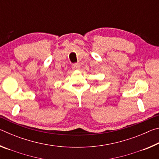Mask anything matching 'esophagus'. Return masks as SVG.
Segmentation results:
<instances>
[{"mask_svg": "<svg viewBox=\"0 0 159 159\" xmlns=\"http://www.w3.org/2000/svg\"><path fill=\"white\" fill-rule=\"evenodd\" d=\"M80 64L79 63H75L74 64V68L76 69H80Z\"/></svg>", "mask_w": 159, "mask_h": 159, "instance_id": "34e87169", "label": "esophagus"}]
</instances>
